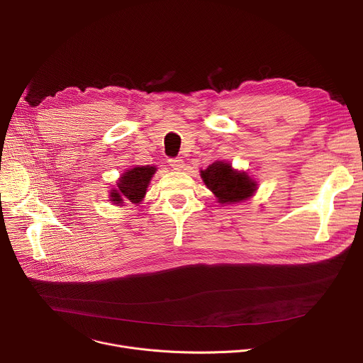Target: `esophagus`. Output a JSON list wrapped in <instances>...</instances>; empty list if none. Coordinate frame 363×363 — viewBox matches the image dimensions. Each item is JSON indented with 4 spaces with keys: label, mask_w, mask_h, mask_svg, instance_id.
<instances>
[{
    "label": "esophagus",
    "mask_w": 363,
    "mask_h": 363,
    "mask_svg": "<svg viewBox=\"0 0 363 363\" xmlns=\"http://www.w3.org/2000/svg\"><path fill=\"white\" fill-rule=\"evenodd\" d=\"M168 164L175 171H181L185 167V164H184V161L181 158H171V160H168Z\"/></svg>",
    "instance_id": "obj_1"
}]
</instances>
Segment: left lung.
<instances>
[{"instance_id":"1","label":"left lung","mask_w":363,"mask_h":363,"mask_svg":"<svg viewBox=\"0 0 363 363\" xmlns=\"http://www.w3.org/2000/svg\"><path fill=\"white\" fill-rule=\"evenodd\" d=\"M201 178L221 203H233L252 195L257 184L245 174L238 172L225 162H214L201 171Z\"/></svg>"}]
</instances>
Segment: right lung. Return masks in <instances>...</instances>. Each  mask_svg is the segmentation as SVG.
Segmentation results:
<instances>
[{
  "label": "right lung",
  "instance_id": "1",
  "mask_svg": "<svg viewBox=\"0 0 363 363\" xmlns=\"http://www.w3.org/2000/svg\"><path fill=\"white\" fill-rule=\"evenodd\" d=\"M155 171L157 168L147 165L135 167L125 172L118 182V188L111 191V201L118 205H123L125 202L139 203L146 194L147 184Z\"/></svg>",
  "mask_w": 363,
  "mask_h": 363
}]
</instances>
